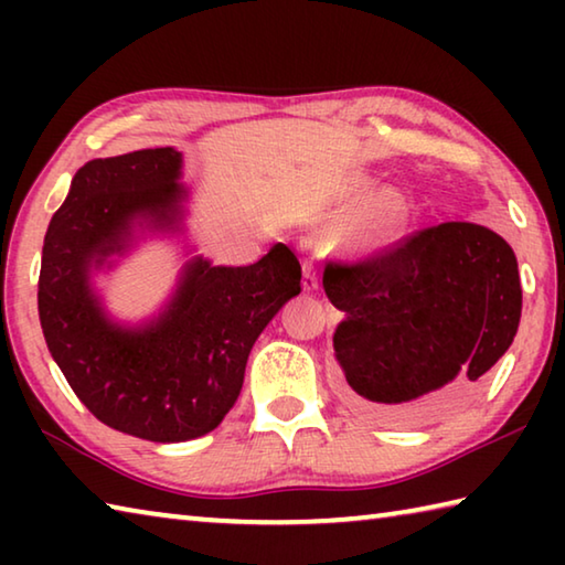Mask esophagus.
Returning a JSON list of instances; mask_svg holds the SVG:
<instances>
[{
	"instance_id": "1",
	"label": "esophagus",
	"mask_w": 565,
	"mask_h": 565,
	"mask_svg": "<svg viewBox=\"0 0 565 565\" xmlns=\"http://www.w3.org/2000/svg\"><path fill=\"white\" fill-rule=\"evenodd\" d=\"M303 291H317L319 289V276L317 269H313L311 262H303Z\"/></svg>"
}]
</instances>
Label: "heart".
Returning a JSON list of instances; mask_svg holds the SVG:
<instances>
[{
    "label": "heart",
    "mask_w": 565,
    "mask_h": 565,
    "mask_svg": "<svg viewBox=\"0 0 565 565\" xmlns=\"http://www.w3.org/2000/svg\"><path fill=\"white\" fill-rule=\"evenodd\" d=\"M374 189L369 181H361L356 189V204H366L361 222L353 232V238L361 248H381L394 242L406 224V202L398 191H379L374 200Z\"/></svg>",
    "instance_id": "b5f03b06"
}]
</instances>
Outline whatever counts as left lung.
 <instances>
[{"mask_svg":"<svg viewBox=\"0 0 565 565\" xmlns=\"http://www.w3.org/2000/svg\"><path fill=\"white\" fill-rule=\"evenodd\" d=\"M323 291L343 311L333 356L347 404L386 424H418L471 396L513 343L523 299L513 248L468 222L329 264Z\"/></svg>","mask_w":565,"mask_h":565,"instance_id":"8db88e82","label":"left lung"}]
</instances>
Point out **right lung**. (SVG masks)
<instances>
[{"mask_svg": "<svg viewBox=\"0 0 565 565\" xmlns=\"http://www.w3.org/2000/svg\"><path fill=\"white\" fill-rule=\"evenodd\" d=\"M181 151L139 149L76 171L42 248L40 321L52 359L102 424L157 444L222 424L244 384L254 341L301 291L286 244L248 266L191 256L157 317L119 323L94 289L139 236L181 234L189 189Z\"/></svg>", "mask_w": 565, "mask_h": 565, "instance_id": "1", "label": "right lung"}]
</instances>
